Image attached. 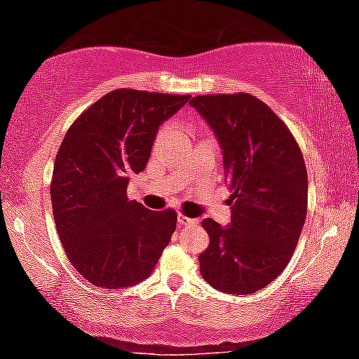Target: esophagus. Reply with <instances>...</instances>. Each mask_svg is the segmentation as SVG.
Here are the masks:
<instances>
[{
	"label": "esophagus",
	"instance_id": "obj_1",
	"mask_svg": "<svg viewBox=\"0 0 359 359\" xmlns=\"http://www.w3.org/2000/svg\"><path fill=\"white\" fill-rule=\"evenodd\" d=\"M177 221H179L180 226H194V224H197V219L185 217L184 214H179V215H177Z\"/></svg>",
	"mask_w": 359,
	"mask_h": 359
}]
</instances>
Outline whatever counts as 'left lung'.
Instances as JSON below:
<instances>
[{
    "instance_id": "left-lung-1",
    "label": "left lung",
    "mask_w": 359,
    "mask_h": 359,
    "mask_svg": "<svg viewBox=\"0 0 359 359\" xmlns=\"http://www.w3.org/2000/svg\"><path fill=\"white\" fill-rule=\"evenodd\" d=\"M191 105L217 138L231 222L205 219L201 274L227 294H252L283 273L308 212V172L283 120L249 93L204 95Z\"/></svg>"
}]
</instances>
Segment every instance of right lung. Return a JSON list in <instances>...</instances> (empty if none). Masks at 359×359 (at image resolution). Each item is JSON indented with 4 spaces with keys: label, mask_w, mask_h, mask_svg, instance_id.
<instances>
[{
    "label": "right lung",
    "mask_w": 359,
    "mask_h": 359,
    "mask_svg": "<svg viewBox=\"0 0 359 359\" xmlns=\"http://www.w3.org/2000/svg\"><path fill=\"white\" fill-rule=\"evenodd\" d=\"M189 98L114 90L68 128L55 158L51 205L65 252L92 286H135L170 243L175 210L128 201L127 185L145 168L161 125Z\"/></svg>",
    "instance_id": "obj_1"
}]
</instances>
